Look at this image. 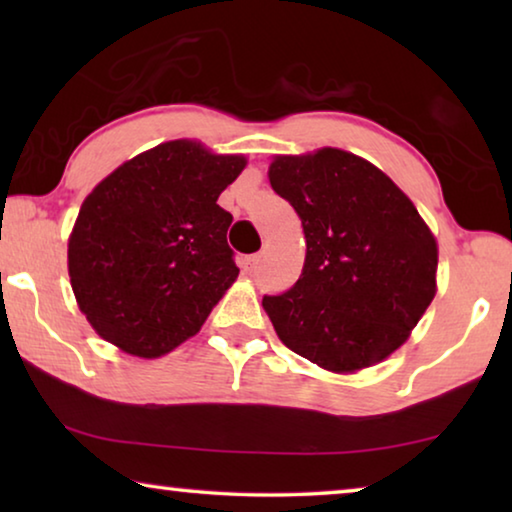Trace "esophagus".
I'll list each match as a JSON object with an SVG mask.
<instances>
[{"label":"esophagus","mask_w":512,"mask_h":512,"mask_svg":"<svg viewBox=\"0 0 512 512\" xmlns=\"http://www.w3.org/2000/svg\"><path fill=\"white\" fill-rule=\"evenodd\" d=\"M257 264H259V255H246L241 259V268H244V273H255Z\"/></svg>","instance_id":"34e87169"}]
</instances>
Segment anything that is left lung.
Listing matches in <instances>:
<instances>
[{"label":"left lung","mask_w":512,"mask_h":512,"mask_svg":"<svg viewBox=\"0 0 512 512\" xmlns=\"http://www.w3.org/2000/svg\"><path fill=\"white\" fill-rule=\"evenodd\" d=\"M268 180L307 239L298 282L262 300L280 341L334 372L386 359L436 296V239L415 205L386 173L339 149L275 158Z\"/></svg>","instance_id":"8db88e82"}]
</instances>
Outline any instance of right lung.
Here are the masks:
<instances>
[{
  "label": "right lung",
  "mask_w": 512,
  "mask_h": 512,
  "mask_svg": "<svg viewBox=\"0 0 512 512\" xmlns=\"http://www.w3.org/2000/svg\"><path fill=\"white\" fill-rule=\"evenodd\" d=\"M246 160L176 140L121 164L85 198L67 262L103 339L153 359L194 336L239 268L216 198Z\"/></svg>",
  "instance_id": "obj_1"
}]
</instances>
